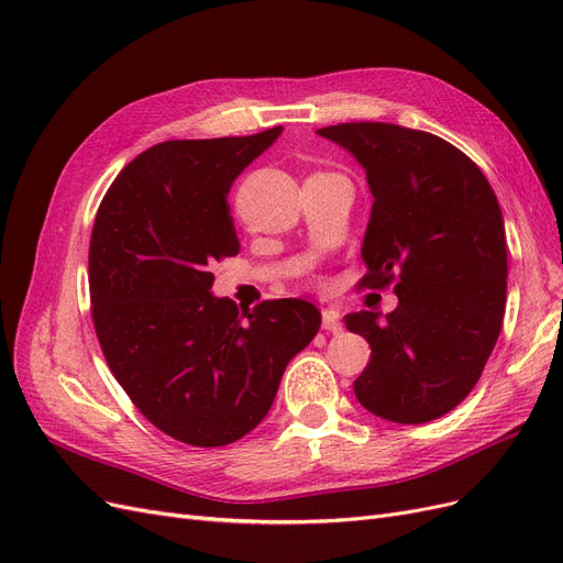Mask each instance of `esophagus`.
<instances>
[{
	"label": "esophagus",
	"mask_w": 563,
	"mask_h": 563,
	"mask_svg": "<svg viewBox=\"0 0 563 563\" xmlns=\"http://www.w3.org/2000/svg\"><path fill=\"white\" fill-rule=\"evenodd\" d=\"M321 327H323V331L338 333L340 329H343V321H340V312L333 310V308L323 310V312H321Z\"/></svg>",
	"instance_id": "esophagus-1"
}]
</instances>
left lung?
Returning <instances> with one entry per match:
<instances>
[{"label":"left lung","instance_id":"obj_1","mask_svg":"<svg viewBox=\"0 0 563 563\" xmlns=\"http://www.w3.org/2000/svg\"><path fill=\"white\" fill-rule=\"evenodd\" d=\"M317 133L364 166L373 207L362 284H395L399 298L385 319L368 310L345 317L371 345L354 395L378 418L430 422L470 395L503 329L500 203L479 166L439 135L383 122Z\"/></svg>","mask_w":563,"mask_h":563}]
</instances>
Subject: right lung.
<instances>
[{"instance_id":"1","label":"right lung","mask_w":563,"mask_h":563,"mask_svg":"<svg viewBox=\"0 0 563 563\" xmlns=\"http://www.w3.org/2000/svg\"><path fill=\"white\" fill-rule=\"evenodd\" d=\"M279 135L282 126L159 143L114 178L96 213L89 288L100 347L139 411L183 444L249 434L319 331L308 300L240 312L211 294V265L240 253L230 187Z\"/></svg>"}]
</instances>
